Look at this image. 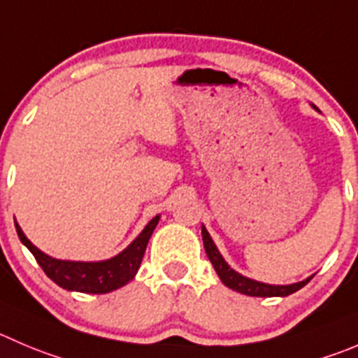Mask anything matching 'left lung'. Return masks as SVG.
<instances>
[{
	"label": "left lung",
	"instance_id": "left-lung-1",
	"mask_svg": "<svg viewBox=\"0 0 358 358\" xmlns=\"http://www.w3.org/2000/svg\"><path fill=\"white\" fill-rule=\"evenodd\" d=\"M313 107H315V105H313ZM202 239H203V248H206L207 257H209L210 264H213L214 271L217 272V275H220V279L223 281V285H227V287L232 288V290L239 292V294L250 295V297H287V295L294 294V292L301 290L302 287H306L313 278L311 275V278L304 279V281H299V283H294V285L260 283V281H255V279H250L246 278V275L236 272L230 265L227 264V262H224V258L221 257V253L217 251L214 241L210 239L206 227H202Z\"/></svg>",
	"mask_w": 358,
	"mask_h": 358
}]
</instances>
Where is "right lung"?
<instances>
[{
	"mask_svg": "<svg viewBox=\"0 0 358 358\" xmlns=\"http://www.w3.org/2000/svg\"><path fill=\"white\" fill-rule=\"evenodd\" d=\"M158 221L159 214L145 224L137 239L126 250H122L121 253L108 258V260L101 262L56 260V258L42 253L35 244H31V241L24 236L17 223L15 230L20 243L31 251L43 272L61 288L70 292H83V294H108V292L124 287L135 278Z\"/></svg>",
	"mask_w": 358,
	"mask_h": 358,
	"instance_id": "add662e5",
	"label": "right lung"
}]
</instances>
